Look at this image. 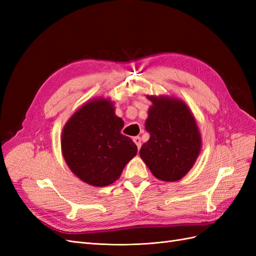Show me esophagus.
<instances>
[{"mask_svg":"<svg viewBox=\"0 0 256 256\" xmlns=\"http://www.w3.org/2000/svg\"><path fill=\"white\" fill-rule=\"evenodd\" d=\"M134 142L138 146V150L141 148V138L140 136H134Z\"/></svg>","mask_w":256,"mask_h":256,"instance_id":"1","label":"esophagus"}]
</instances>
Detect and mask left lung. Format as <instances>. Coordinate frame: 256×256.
<instances>
[{
	"mask_svg": "<svg viewBox=\"0 0 256 256\" xmlns=\"http://www.w3.org/2000/svg\"><path fill=\"white\" fill-rule=\"evenodd\" d=\"M152 106L145 129L148 141L140 156L152 175L164 182L180 180L194 164L202 138L194 116L182 100L166 96H147Z\"/></svg>",
	"mask_w": 256,
	"mask_h": 256,
	"instance_id": "left-lung-1",
	"label": "left lung"
}]
</instances>
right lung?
I'll return each instance as SVG.
<instances>
[{
    "mask_svg": "<svg viewBox=\"0 0 256 256\" xmlns=\"http://www.w3.org/2000/svg\"><path fill=\"white\" fill-rule=\"evenodd\" d=\"M111 100L98 98L82 106L62 132V152L72 172L95 187L118 180L138 152L130 138L120 134L124 122Z\"/></svg>",
    "mask_w": 256,
    "mask_h": 256,
    "instance_id": "right-lung-1",
    "label": "right lung"
}]
</instances>
